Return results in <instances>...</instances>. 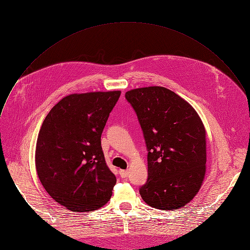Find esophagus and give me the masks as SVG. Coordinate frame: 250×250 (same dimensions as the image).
Segmentation results:
<instances>
[{
	"mask_svg": "<svg viewBox=\"0 0 250 250\" xmlns=\"http://www.w3.org/2000/svg\"><path fill=\"white\" fill-rule=\"evenodd\" d=\"M128 174H129V171H125V170H121L120 171V175H121V177L122 178H126L127 176H128Z\"/></svg>",
	"mask_w": 250,
	"mask_h": 250,
	"instance_id": "34e87169",
	"label": "esophagus"
}]
</instances>
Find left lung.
<instances>
[{
  "instance_id": "left-lung-1",
  "label": "left lung",
  "mask_w": 250,
  "mask_h": 250,
  "mask_svg": "<svg viewBox=\"0 0 250 250\" xmlns=\"http://www.w3.org/2000/svg\"><path fill=\"white\" fill-rule=\"evenodd\" d=\"M147 147V181L143 200L153 208L184 207L202 187L206 174V129L195 108L163 86L130 89Z\"/></svg>"
}]
</instances>
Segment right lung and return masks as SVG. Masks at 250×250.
Returning a JSON list of instances; mask_svg holds the SVG:
<instances>
[{
    "instance_id": "right-lung-1",
    "label": "right lung",
    "mask_w": 250,
    "mask_h": 250,
    "mask_svg": "<svg viewBox=\"0 0 250 250\" xmlns=\"http://www.w3.org/2000/svg\"><path fill=\"white\" fill-rule=\"evenodd\" d=\"M120 95V90L69 94L51 108L39 130V180L57 203L73 212L94 211L111 197L116 178L101 138Z\"/></svg>"
}]
</instances>
